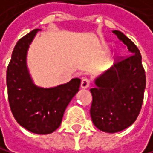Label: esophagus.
<instances>
[{
    "label": "esophagus",
    "mask_w": 153,
    "mask_h": 153,
    "mask_svg": "<svg viewBox=\"0 0 153 153\" xmlns=\"http://www.w3.org/2000/svg\"><path fill=\"white\" fill-rule=\"evenodd\" d=\"M90 85V81L88 80L87 78H84L82 79V82H81V87L85 89V88H88Z\"/></svg>",
    "instance_id": "1"
}]
</instances>
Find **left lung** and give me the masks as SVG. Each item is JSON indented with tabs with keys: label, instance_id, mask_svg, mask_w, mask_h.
Returning <instances> with one entry per match:
<instances>
[{
	"label": "left lung",
	"instance_id": "8db88e82",
	"mask_svg": "<svg viewBox=\"0 0 153 153\" xmlns=\"http://www.w3.org/2000/svg\"><path fill=\"white\" fill-rule=\"evenodd\" d=\"M128 47L131 55L95 79L91 88L90 116L94 125L105 133H117L131 126L138 117L146 88L142 57L135 44L120 31H113Z\"/></svg>",
	"mask_w": 153,
	"mask_h": 153
}]
</instances>
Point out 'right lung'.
Instances as JSON below:
<instances>
[{"label":"right lung","mask_w":153,"mask_h":153,"mask_svg":"<svg viewBox=\"0 0 153 153\" xmlns=\"http://www.w3.org/2000/svg\"><path fill=\"white\" fill-rule=\"evenodd\" d=\"M38 31L33 30L17 42L7 67L6 85L9 105L17 122L33 134H48L60 126L67 106L79 91L81 80L74 78L51 88L33 84L26 57Z\"/></svg>","instance_id":"add662e5"}]
</instances>
